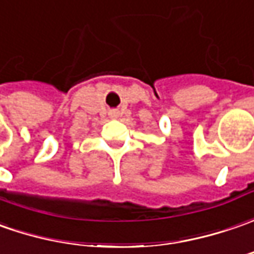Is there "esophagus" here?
Returning a JSON list of instances; mask_svg holds the SVG:
<instances>
[{"label":"esophagus","instance_id":"1","mask_svg":"<svg viewBox=\"0 0 254 254\" xmlns=\"http://www.w3.org/2000/svg\"><path fill=\"white\" fill-rule=\"evenodd\" d=\"M110 117H111V118H118V117H119V111H117V110L110 111Z\"/></svg>","mask_w":254,"mask_h":254}]
</instances>
